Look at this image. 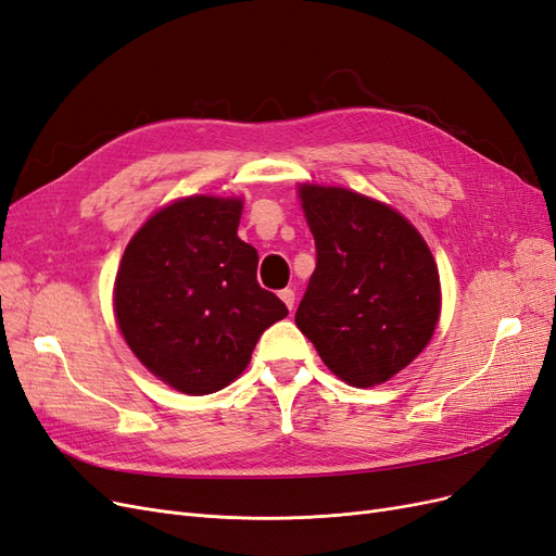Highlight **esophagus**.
Segmentation results:
<instances>
[{
	"mask_svg": "<svg viewBox=\"0 0 556 556\" xmlns=\"http://www.w3.org/2000/svg\"><path fill=\"white\" fill-rule=\"evenodd\" d=\"M280 299L285 301V306H288L290 311L294 308V299H296V294H294V290H280Z\"/></svg>",
	"mask_w": 556,
	"mask_h": 556,
	"instance_id": "obj_1",
	"label": "esophagus"
}]
</instances>
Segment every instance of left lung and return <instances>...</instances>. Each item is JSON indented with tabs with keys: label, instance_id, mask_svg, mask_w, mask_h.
Returning <instances> with one entry per match:
<instances>
[{
	"label": "left lung",
	"instance_id": "obj_1",
	"mask_svg": "<svg viewBox=\"0 0 556 556\" xmlns=\"http://www.w3.org/2000/svg\"><path fill=\"white\" fill-rule=\"evenodd\" d=\"M315 271L294 323L331 371L374 387L406 368L439 323V268L394 208L343 188L299 190Z\"/></svg>",
	"mask_w": 556,
	"mask_h": 556
}]
</instances>
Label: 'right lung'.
Masks as SVG:
<instances>
[{
    "label": "right lung",
    "instance_id": "right-lung-1",
    "mask_svg": "<svg viewBox=\"0 0 556 556\" xmlns=\"http://www.w3.org/2000/svg\"><path fill=\"white\" fill-rule=\"evenodd\" d=\"M241 199L188 197L134 233L115 276V317L150 374L213 394L243 374L288 306L257 282V250L237 237Z\"/></svg>",
    "mask_w": 556,
    "mask_h": 556
}]
</instances>
